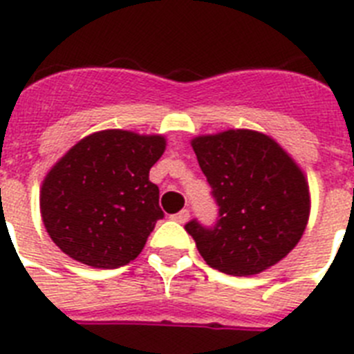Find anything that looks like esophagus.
Listing matches in <instances>:
<instances>
[{
  "label": "esophagus",
  "instance_id": "esophagus-1",
  "mask_svg": "<svg viewBox=\"0 0 354 354\" xmlns=\"http://www.w3.org/2000/svg\"><path fill=\"white\" fill-rule=\"evenodd\" d=\"M171 220L177 221V223H186V221L189 220V211H187V209H183V211H179L177 214L171 216Z\"/></svg>",
  "mask_w": 354,
  "mask_h": 354
}]
</instances>
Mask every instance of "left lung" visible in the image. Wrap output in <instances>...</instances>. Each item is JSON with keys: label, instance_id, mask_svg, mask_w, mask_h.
<instances>
[{"label": "left lung", "instance_id": "obj_1", "mask_svg": "<svg viewBox=\"0 0 354 354\" xmlns=\"http://www.w3.org/2000/svg\"><path fill=\"white\" fill-rule=\"evenodd\" d=\"M192 147L220 207L212 228L186 223L204 261L234 277L262 273L282 261L310 216L301 168L271 136L252 129L196 136Z\"/></svg>", "mask_w": 354, "mask_h": 354}]
</instances>
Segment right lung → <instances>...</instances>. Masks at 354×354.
<instances>
[{
	"label": "right lung",
	"instance_id": "1",
	"mask_svg": "<svg viewBox=\"0 0 354 354\" xmlns=\"http://www.w3.org/2000/svg\"><path fill=\"white\" fill-rule=\"evenodd\" d=\"M167 149L161 134L106 129L56 161L40 187L44 227L81 264L115 270L138 257L161 220L159 187L149 180Z\"/></svg>",
	"mask_w": 354,
	"mask_h": 354
}]
</instances>
